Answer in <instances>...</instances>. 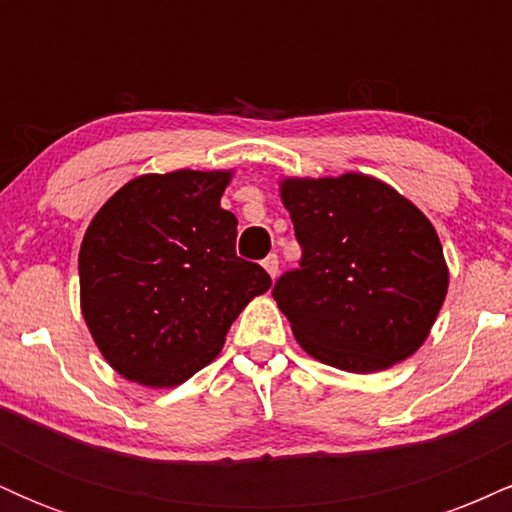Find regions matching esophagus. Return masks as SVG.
I'll return each mask as SVG.
<instances>
[{
	"mask_svg": "<svg viewBox=\"0 0 512 512\" xmlns=\"http://www.w3.org/2000/svg\"><path fill=\"white\" fill-rule=\"evenodd\" d=\"M262 267L267 269V274L272 276V279H274V276L279 274V255H274V252H272V255L264 257V260H262Z\"/></svg>",
	"mask_w": 512,
	"mask_h": 512,
	"instance_id": "esophagus-1",
	"label": "esophagus"
}]
</instances>
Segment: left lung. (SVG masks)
<instances>
[{
  "label": "left lung",
  "mask_w": 512,
  "mask_h": 512,
  "mask_svg": "<svg viewBox=\"0 0 512 512\" xmlns=\"http://www.w3.org/2000/svg\"><path fill=\"white\" fill-rule=\"evenodd\" d=\"M303 255L272 296L317 361L375 373L424 344L448 293L436 228L409 199L368 175L284 180Z\"/></svg>",
  "instance_id": "1"
}]
</instances>
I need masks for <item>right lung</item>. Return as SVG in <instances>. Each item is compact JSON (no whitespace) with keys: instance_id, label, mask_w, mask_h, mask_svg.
Returning <instances> with one entry per match:
<instances>
[{"instance_id":"1","label":"right lung","mask_w":512,"mask_h":512,"mask_svg":"<svg viewBox=\"0 0 512 512\" xmlns=\"http://www.w3.org/2000/svg\"><path fill=\"white\" fill-rule=\"evenodd\" d=\"M228 180L223 170L142 175L88 226L81 310L105 361L132 383H185L272 286L260 264L236 255L238 221L221 209Z\"/></svg>"}]
</instances>
